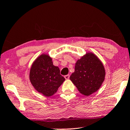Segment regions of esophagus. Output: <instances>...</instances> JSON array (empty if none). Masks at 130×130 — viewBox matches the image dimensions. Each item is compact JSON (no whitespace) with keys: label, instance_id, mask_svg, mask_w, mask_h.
Listing matches in <instances>:
<instances>
[{"label":"esophagus","instance_id":"esophagus-1","mask_svg":"<svg viewBox=\"0 0 130 130\" xmlns=\"http://www.w3.org/2000/svg\"><path fill=\"white\" fill-rule=\"evenodd\" d=\"M69 77H70V75H69V74H67V75L64 76V78L66 80H68L69 79Z\"/></svg>","mask_w":130,"mask_h":130}]
</instances>
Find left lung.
<instances>
[{
	"instance_id": "obj_1",
	"label": "left lung",
	"mask_w": 130,
	"mask_h": 130,
	"mask_svg": "<svg viewBox=\"0 0 130 130\" xmlns=\"http://www.w3.org/2000/svg\"><path fill=\"white\" fill-rule=\"evenodd\" d=\"M105 77V70L102 61L95 54L89 52L77 60L70 79L80 93L89 96L100 88Z\"/></svg>"
}]
</instances>
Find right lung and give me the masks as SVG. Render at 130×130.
<instances>
[{
    "mask_svg": "<svg viewBox=\"0 0 130 130\" xmlns=\"http://www.w3.org/2000/svg\"><path fill=\"white\" fill-rule=\"evenodd\" d=\"M60 69L53 65L48 54H42L32 64L29 72V80L35 89L45 96L55 94L65 80L60 74Z\"/></svg>",
    "mask_w": 130,
    "mask_h": 130,
    "instance_id": "obj_1",
    "label": "right lung"
}]
</instances>
